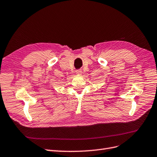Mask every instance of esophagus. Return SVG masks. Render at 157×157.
<instances>
[{"instance_id": "esophagus-1", "label": "esophagus", "mask_w": 157, "mask_h": 157, "mask_svg": "<svg viewBox=\"0 0 157 157\" xmlns=\"http://www.w3.org/2000/svg\"><path fill=\"white\" fill-rule=\"evenodd\" d=\"M82 71L81 70H77L76 71V74H79V75H80V74H82Z\"/></svg>"}]
</instances>
